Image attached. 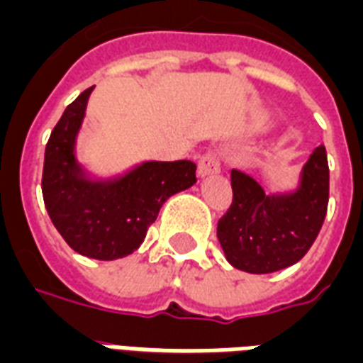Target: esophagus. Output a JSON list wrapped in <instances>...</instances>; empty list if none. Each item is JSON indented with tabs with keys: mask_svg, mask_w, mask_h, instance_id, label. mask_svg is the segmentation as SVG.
Returning a JSON list of instances; mask_svg holds the SVG:
<instances>
[{
	"mask_svg": "<svg viewBox=\"0 0 363 363\" xmlns=\"http://www.w3.org/2000/svg\"><path fill=\"white\" fill-rule=\"evenodd\" d=\"M218 172H220V162H218L216 155L214 152H204L203 157L199 159V178H206V176H212V174H218Z\"/></svg>",
	"mask_w": 363,
	"mask_h": 363,
	"instance_id": "obj_1",
	"label": "esophagus"
}]
</instances>
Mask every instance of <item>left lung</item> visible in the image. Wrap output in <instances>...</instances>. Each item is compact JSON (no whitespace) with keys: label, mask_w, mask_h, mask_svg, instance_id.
<instances>
[{"label":"left lung","mask_w":363,"mask_h":363,"mask_svg":"<svg viewBox=\"0 0 363 363\" xmlns=\"http://www.w3.org/2000/svg\"><path fill=\"white\" fill-rule=\"evenodd\" d=\"M233 203L218 222L228 262L249 274H272L301 260L325 220L329 166L315 147L293 191L266 193L249 174L231 170Z\"/></svg>","instance_id":"8db88e82"}]
</instances>
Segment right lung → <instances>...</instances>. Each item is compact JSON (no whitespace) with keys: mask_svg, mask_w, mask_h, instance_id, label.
<instances>
[{"mask_svg":"<svg viewBox=\"0 0 363 363\" xmlns=\"http://www.w3.org/2000/svg\"><path fill=\"white\" fill-rule=\"evenodd\" d=\"M95 86L82 91L49 135L42 193L51 222L78 255L116 260L140 249L160 206L195 182L191 160H145L113 178H91L76 157V140Z\"/></svg>","mask_w":363,"mask_h":363,"instance_id":"add662e5","label":"right lung"}]
</instances>
